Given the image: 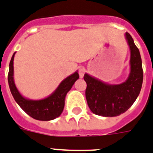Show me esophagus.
Listing matches in <instances>:
<instances>
[{
	"mask_svg": "<svg viewBox=\"0 0 153 153\" xmlns=\"http://www.w3.org/2000/svg\"><path fill=\"white\" fill-rule=\"evenodd\" d=\"M84 73H85L84 67H82V66H80V67H79V76H80V78H82V77H83V75H84Z\"/></svg>",
	"mask_w": 153,
	"mask_h": 153,
	"instance_id": "1",
	"label": "esophagus"
}]
</instances>
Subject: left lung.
<instances>
[{
    "mask_svg": "<svg viewBox=\"0 0 153 153\" xmlns=\"http://www.w3.org/2000/svg\"><path fill=\"white\" fill-rule=\"evenodd\" d=\"M125 38L131 52L130 73L125 82L108 84L87 73L84 74L87 104L95 115L113 117L123 114L133 104L140 92L143 83L140 53L131 35L126 33Z\"/></svg>",
    "mask_w": 153,
    "mask_h": 153,
    "instance_id": "left-lung-1",
    "label": "left lung"
}]
</instances>
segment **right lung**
<instances>
[{
	"instance_id": "add662e5",
	"label": "right lung",
	"mask_w": 153,
	"mask_h": 153,
	"mask_svg": "<svg viewBox=\"0 0 153 153\" xmlns=\"http://www.w3.org/2000/svg\"><path fill=\"white\" fill-rule=\"evenodd\" d=\"M15 53L13 54L9 62L8 82L12 95L22 110L32 118L42 121L54 120L61 115L65 105V98L67 92L71 89L77 79L79 78L78 71L62 80L57 89L48 97L39 100L26 99L18 91L13 79V59Z\"/></svg>"
}]
</instances>
